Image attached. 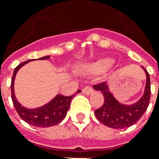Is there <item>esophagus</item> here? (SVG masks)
<instances>
[{
    "label": "esophagus",
    "mask_w": 159,
    "mask_h": 159,
    "mask_svg": "<svg viewBox=\"0 0 159 159\" xmlns=\"http://www.w3.org/2000/svg\"><path fill=\"white\" fill-rule=\"evenodd\" d=\"M82 92L84 93L85 95H87V96H89V95H91L93 92V89H92V87H85L82 88Z\"/></svg>",
    "instance_id": "esophagus-1"
}]
</instances>
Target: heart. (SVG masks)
Listing matches in <instances>:
<instances>
[{
	"mask_svg": "<svg viewBox=\"0 0 159 159\" xmlns=\"http://www.w3.org/2000/svg\"><path fill=\"white\" fill-rule=\"evenodd\" d=\"M114 63V60L111 58H103L97 62H92L87 67V69L92 73H100L107 70Z\"/></svg>",
	"mask_w": 159,
	"mask_h": 159,
	"instance_id": "obj_1",
	"label": "heart"
}]
</instances>
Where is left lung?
<instances>
[{
	"label": "left lung",
	"instance_id": "obj_1",
	"mask_svg": "<svg viewBox=\"0 0 159 159\" xmlns=\"http://www.w3.org/2000/svg\"><path fill=\"white\" fill-rule=\"evenodd\" d=\"M146 73V85L144 93L139 101L133 105L121 104L109 91L106 82L94 85L95 90L100 91L104 96V103L101 108L95 111V116L100 122L113 129H125L133 125L142 117L149 104L150 100V77L148 71L143 67Z\"/></svg>",
	"mask_w": 159,
	"mask_h": 159
}]
</instances>
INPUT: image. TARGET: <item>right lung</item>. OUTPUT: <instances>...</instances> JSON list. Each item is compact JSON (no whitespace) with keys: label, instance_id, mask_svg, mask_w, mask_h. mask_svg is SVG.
<instances>
[{"label":"right lung","instance_id":"1","mask_svg":"<svg viewBox=\"0 0 159 159\" xmlns=\"http://www.w3.org/2000/svg\"><path fill=\"white\" fill-rule=\"evenodd\" d=\"M50 58V56H45V57H40L39 59L45 60ZM34 59L28 60L25 62L19 64L15 68L13 76L11 78V99L13 102V105L16 108L17 113L20 118L26 123L30 124L31 125L36 126V127H41V128H46V127H51V126L56 125L65 118L67 115V112L69 109L70 104L72 102V97L74 95L70 97H65L62 95H57L51 102L44 106L35 109H28L21 106L19 102L16 100L15 92H14V81L16 75L18 72V70L22 66L26 64L30 61ZM81 91L78 90L77 93H80Z\"/></svg>","mask_w":159,"mask_h":159}]
</instances>
